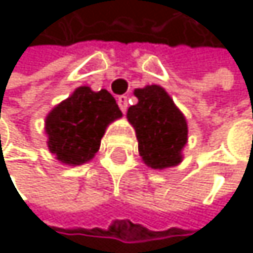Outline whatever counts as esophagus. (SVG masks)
Segmentation results:
<instances>
[{
	"label": "esophagus",
	"mask_w": 253,
	"mask_h": 253,
	"mask_svg": "<svg viewBox=\"0 0 253 253\" xmlns=\"http://www.w3.org/2000/svg\"><path fill=\"white\" fill-rule=\"evenodd\" d=\"M118 106H120V109H121L123 114L127 112V108H129L127 97H126V95H120V97H118Z\"/></svg>",
	"instance_id": "1"
}]
</instances>
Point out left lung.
Masks as SVG:
<instances>
[{
    "label": "left lung",
    "instance_id": "obj_1",
    "mask_svg": "<svg viewBox=\"0 0 253 253\" xmlns=\"http://www.w3.org/2000/svg\"><path fill=\"white\" fill-rule=\"evenodd\" d=\"M135 95L138 103L129 108L127 118L135 127L142 161L152 169L179 164L188 135L185 117L158 84L135 89Z\"/></svg>",
    "mask_w": 253,
    "mask_h": 253
}]
</instances>
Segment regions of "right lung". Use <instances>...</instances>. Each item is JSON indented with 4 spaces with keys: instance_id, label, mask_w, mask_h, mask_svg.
<instances>
[{
    "instance_id": "obj_1",
    "label": "right lung",
    "mask_w": 253,
    "mask_h": 253,
    "mask_svg": "<svg viewBox=\"0 0 253 253\" xmlns=\"http://www.w3.org/2000/svg\"><path fill=\"white\" fill-rule=\"evenodd\" d=\"M120 117L121 111L108 91L94 92L80 86L48 114V149L63 164H84L98 152L108 124Z\"/></svg>"
}]
</instances>
